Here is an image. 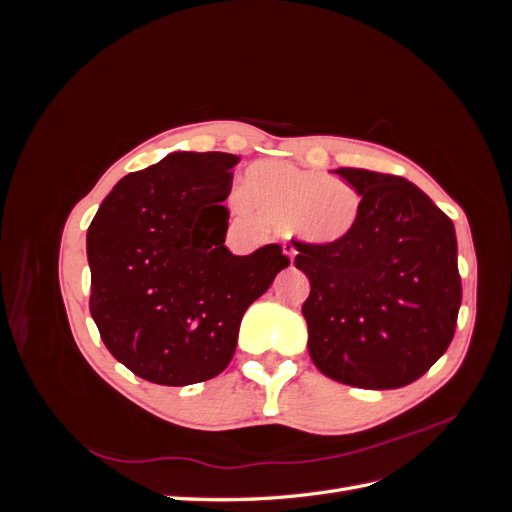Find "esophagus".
Returning a JSON list of instances; mask_svg holds the SVG:
<instances>
[{
    "label": "esophagus",
    "instance_id": "1",
    "mask_svg": "<svg viewBox=\"0 0 512 512\" xmlns=\"http://www.w3.org/2000/svg\"><path fill=\"white\" fill-rule=\"evenodd\" d=\"M284 254L290 258V265H294V256H297V250H294L292 243H284Z\"/></svg>",
    "mask_w": 512,
    "mask_h": 512
}]
</instances>
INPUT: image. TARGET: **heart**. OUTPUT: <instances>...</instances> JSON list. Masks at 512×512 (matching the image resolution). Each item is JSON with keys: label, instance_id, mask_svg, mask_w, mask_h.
<instances>
[{"label": "heart", "instance_id": "obj_1", "mask_svg": "<svg viewBox=\"0 0 512 512\" xmlns=\"http://www.w3.org/2000/svg\"><path fill=\"white\" fill-rule=\"evenodd\" d=\"M241 200L267 222L290 226L301 241L327 247L348 241L363 213V196L348 181L275 160L245 170Z\"/></svg>", "mask_w": 512, "mask_h": 512}]
</instances>
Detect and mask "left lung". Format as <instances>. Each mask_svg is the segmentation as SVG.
Listing matches in <instances>:
<instances>
[{
    "label": "left lung",
    "instance_id": "left-lung-1",
    "mask_svg": "<svg viewBox=\"0 0 512 512\" xmlns=\"http://www.w3.org/2000/svg\"><path fill=\"white\" fill-rule=\"evenodd\" d=\"M363 196L361 222L339 245L297 241L309 277L303 303L314 365L356 389H399L446 352L461 305L451 218L404 177L333 170Z\"/></svg>",
    "mask_w": 512,
    "mask_h": 512
}]
</instances>
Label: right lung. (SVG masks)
<instances>
[{"instance_id":"1","label":"right lung","mask_w":512,"mask_h":512,"mask_svg":"<svg viewBox=\"0 0 512 512\" xmlns=\"http://www.w3.org/2000/svg\"><path fill=\"white\" fill-rule=\"evenodd\" d=\"M222 151H175L123 177L87 230L89 312L119 363L153 384L211 380L237 348L239 324L290 265L269 243L224 245L232 166Z\"/></svg>"}]
</instances>
